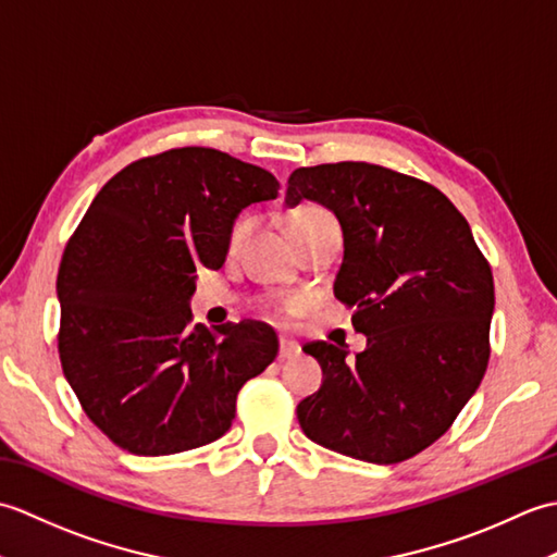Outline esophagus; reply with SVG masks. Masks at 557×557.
<instances>
[{
  "label": "esophagus",
  "instance_id": "esophagus-1",
  "mask_svg": "<svg viewBox=\"0 0 557 557\" xmlns=\"http://www.w3.org/2000/svg\"><path fill=\"white\" fill-rule=\"evenodd\" d=\"M299 354H301L299 342H294V339H289V337H282V339H280V359H282V361L299 357Z\"/></svg>",
  "mask_w": 557,
  "mask_h": 557
}]
</instances>
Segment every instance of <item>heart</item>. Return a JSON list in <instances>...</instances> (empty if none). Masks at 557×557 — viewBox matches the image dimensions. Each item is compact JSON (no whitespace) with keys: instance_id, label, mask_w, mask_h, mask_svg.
<instances>
[{"instance_id":"1","label":"heart","mask_w":557,"mask_h":557,"mask_svg":"<svg viewBox=\"0 0 557 557\" xmlns=\"http://www.w3.org/2000/svg\"><path fill=\"white\" fill-rule=\"evenodd\" d=\"M323 220H330L327 212L318 210V208H301L297 212H292V215L287 218V232H289V236L294 239V236L301 234L304 230L313 227V224L323 222ZM248 227H251V220H248V218H242V220L234 222V227L230 232V248H232V251H234V248H239V244L244 242Z\"/></svg>"}]
</instances>
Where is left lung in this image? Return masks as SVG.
<instances>
[{
  "label": "left lung",
  "mask_w": 557,
  "mask_h": 557,
  "mask_svg": "<svg viewBox=\"0 0 557 557\" xmlns=\"http://www.w3.org/2000/svg\"><path fill=\"white\" fill-rule=\"evenodd\" d=\"M335 212L345 256L335 297L366 349L311 342L323 385L299 401L313 443L395 465L441 437L488 366L493 275L469 222L435 186L369 162L294 170L285 203Z\"/></svg>",
  "instance_id": "left-lung-1"
}]
</instances>
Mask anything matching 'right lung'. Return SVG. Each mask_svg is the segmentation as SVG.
Instances as JSON below:
<instances>
[{
  "instance_id": "add662e5",
  "label": "right lung",
  "mask_w": 557,
  "mask_h": 557,
  "mask_svg": "<svg viewBox=\"0 0 557 557\" xmlns=\"http://www.w3.org/2000/svg\"><path fill=\"white\" fill-rule=\"evenodd\" d=\"M277 188L227 152L176 148L128 164L90 203L57 275L59 359L112 443L158 457L218 441L242 385L275 361V330L191 325V297L200 265H224L239 212Z\"/></svg>"
}]
</instances>
